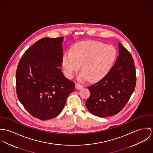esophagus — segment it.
Instances as JSON below:
<instances>
[{
	"label": "esophagus",
	"instance_id": "esophagus-1",
	"mask_svg": "<svg viewBox=\"0 0 153 153\" xmlns=\"http://www.w3.org/2000/svg\"><path fill=\"white\" fill-rule=\"evenodd\" d=\"M83 87V86L82 85H80V84H79V83H76V89L79 90V89L82 88Z\"/></svg>",
	"mask_w": 153,
	"mask_h": 153
}]
</instances>
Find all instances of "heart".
Returning a JSON list of instances; mask_svg holds the SVG:
<instances>
[{
    "label": "heart",
    "instance_id": "b5f03b06",
    "mask_svg": "<svg viewBox=\"0 0 153 153\" xmlns=\"http://www.w3.org/2000/svg\"><path fill=\"white\" fill-rule=\"evenodd\" d=\"M117 55L116 48L96 40L82 41L65 51L62 65L67 76L71 78L81 66L80 80L97 82L103 79L113 68Z\"/></svg>",
    "mask_w": 153,
    "mask_h": 153
}]
</instances>
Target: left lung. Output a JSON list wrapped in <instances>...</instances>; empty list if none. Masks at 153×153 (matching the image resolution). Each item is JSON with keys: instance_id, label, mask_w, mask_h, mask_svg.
<instances>
[{"instance_id": "left-lung-1", "label": "left lung", "mask_w": 153, "mask_h": 153, "mask_svg": "<svg viewBox=\"0 0 153 153\" xmlns=\"http://www.w3.org/2000/svg\"><path fill=\"white\" fill-rule=\"evenodd\" d=\"M119 56L110 72L88 87L90 96L85 102L88 110L100 117L119 113L129 100L136 87V73L131 53L119 43Z\"/></svg>"}]
</instances>
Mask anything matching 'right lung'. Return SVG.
Here are the masks:
<instances>
[{
  "instance_id": "obj_1",
  "label": "right lung",
  "mask_w": 153,
  "mask_h": 153,
  "mask_svg": "<svg viewBox=\"0 0 153 153\" xmlns=\"http://www.w3.org/2000/svg\"><path fill=\"white\" fill-rule=\"evenodd\" d=\"M63 37H44L24 53L16 74L18 99L26 110L41 120L59 115L75 84L63 75Z\"/></svg>"
}]
</instances>
